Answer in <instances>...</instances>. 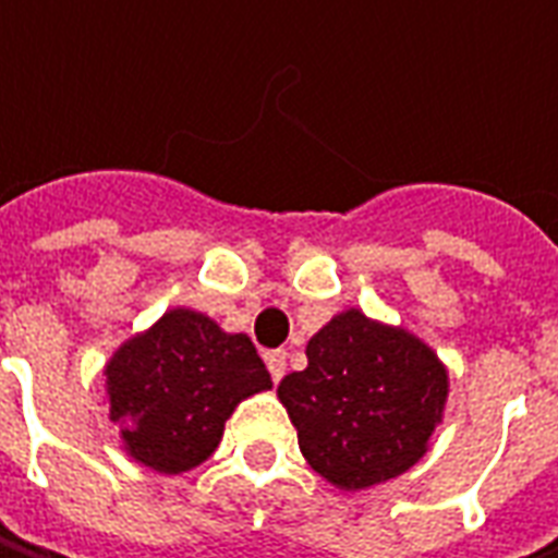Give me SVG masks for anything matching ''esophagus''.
I'll return each mask as SVG.
<instances>
[{
  "label": "esophagus",
  "instance_id": "34e87169",
  "mask_svg": "<svg viewBox=\"0 0 558 558\" xmlns=\"http://www.w3.org/2000/svg\"><path fill=\"white\" fill-rule=\"evenodd\" d=\"M264 360H267V369L272 375V381H279L286 375V351H267Z\"/></svg>",
  "mask_w": 558,
  "mask_h": 558
}]
</instances>
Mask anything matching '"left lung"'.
I'll use <instances>...</instances> for the list:
<instances>
[{
	"label": "left lung",
	"mask_w": 558,
	"mask_h": 558,
	"mask_svg": "<svg viewBox=\"0 0 558 558\" xmlns=\"http://www.w3.org/2000/svg\"><path fill=\"white\" fill-rule=\"evenodd\" d=\"M276 395L313 472L366 490L428 453L450 375L422 338L351 307L313 335L307 369L286 375Z\"/></svg>",
	"instance_id": "left-lung-1"
}]
</instances>
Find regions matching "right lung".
I'll list each match as a JSON object with an SVG mask.
<instances>
[{
  "label": "right lung",
  "mask_w": 558,
  "mask_h": 558,
  "mask_svg": "<svg viewBox=\"0 0 558 558\" xmlns=\"http://www.w3.org/2000/svg\"><path fill=\"white\" fill-rule=\"evenodd\" d=\"M269 388L251 338L189 307L167 311L105 363L108 418L126 457L161 475L202 465L220 447L232 410Z\"/></svg>",
  "instance_id": "obj_1"
}]
</instances>
